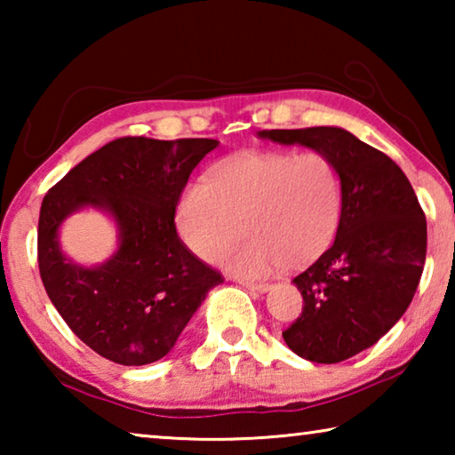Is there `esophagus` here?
<instances>
[{
  "instance_id": "1",
  "label": "esophagus",
  "mask_w": 455,
  "mask_h": 455,
  "mask_svg": "<svg viewBox=\"0 0 455 455\" xmlns=\"http://www.w3.org/2000/svg\"><path fill=\"white\" fill-rule=\"evenodd\" d=\"M238 284H243L244 289L257 291V292H267L268 289H271V284H268V283H252V281H244V279L238 281Z\"/></svg>"
}]
</instances>
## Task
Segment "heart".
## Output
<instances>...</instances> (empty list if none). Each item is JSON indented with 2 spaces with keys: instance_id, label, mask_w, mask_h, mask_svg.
<instances>
[{
  "instance_id": "heart-1",
  "label": "heart",
  "mask_w": 455,
  "mask_h": 455,
  "mask_svg": "<svg viewBox=\"0 0 455 455\" xmlns=\"http://www.w3.org/2000/svg\"><path fill=\"white\" fill-rule=\"evenodd\" d=\"M343 176L321 152H243L195 180L176 203V228L196 257L220 251L228 271L263 276L281 265L301 267L329 249L341 225Z\"/></svg>"
}]
</instances>
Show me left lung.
Masks as SVG:
<instances>
[{
	"label": "left lung",
	"mask_w": 455,
	"mask_h": 455,
	"mask_svg": "<svg viewBox=\"0 0 455 455\" xmlns=\"http://www.w3.org/2000/svg\"><path fill=\"white\" fill-rule=\"evenodd\" d=\"M259 136L307 146L341 171L345 204L335 243L292 279L303 313L283 331L299 357L339 363L375 345L410 307L426 263V214L402 168L347 130H260Z\"/></svg>",
	"instance_id": "1"
}]
</instances>
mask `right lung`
Returning <instances> with one entry per match:
<instances>
[{
    "label": "right lung",
    "instance_id": "right-lung-1",
    "mask_svg": "<svg viewBox=\"0 0 455 455\" xmlns=\"http://www.w3.org/2000/svg\"><path fill=\"white\" fill-rule=\"evenodd\" d=\"M219 146L211 138L126 136L74 166L44 196L37 263L50 301L90 349L120 365L163 359L222 275L176 235L174 212L190 172ZM92 205L111 214L119 249L82 267L59 249L60 222Z\"/></svg>",
    "mask_w": 455,
    "mask_h": 455
}]
</instances>
